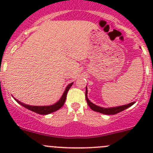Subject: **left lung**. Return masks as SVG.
<instances>
[{
	"label": "left lung",
	"instance_id": "1",
	"mask_svg": "<svg viewBox=\"0 0 153 153\" xmlns=\"http://www.w3.org/2000/svg\"><path fill=\"white\" fill-rule=\"evenodd\" d=\"M86 102H87L88 105H89V107L92 109L93 111H95V112H100V113L105 114V115H115V114L118 113V112H121L122 111H124V109H127L129 106H132L135 102L129 103V104H126V105H122L119 106H115V107H109V108H104L101 107V106H97L95 104H94L93 103L91 102L89 100L87 97V87L86 86Z\"/></svg>",
	"mask_w": 153,
	"mask_h": 153
}]
</instances>
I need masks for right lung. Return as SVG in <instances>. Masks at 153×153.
I'll use <instances>...</instances> for the list:
<instances>
[{
  "mask_svg": "<svg viewBox=\"0 0 153 153\" xmlns=\"http://www.w3.org/2000/svg\"><path fill=\"white\" fill-rule=\"evenodd\" d=\"M73 83H71L68 85L67 87H66L65 90H64V93H63L62 96L61 98L57 101L55 104H52V105H49V106H31V105H28V104H25L24 103L21 102L20 101L17 100L16 98H14V99L17 101L19 104L22 105L23 106H24L27 109H29V110L32 111V112H35L36 113L40 114V115H48V114H50L52 112H55V111L58 110L60 108H61L63 106V105L64 104L66 101V98H67V92L69 91V88L72 86Z\"/></svg>",
  "mask_w": 153,
  "mask_h": 153,
  "instance_id": "right-lung-1",
  "label": "right lung"
}]
</instances>
